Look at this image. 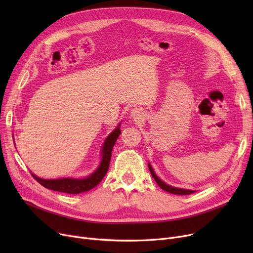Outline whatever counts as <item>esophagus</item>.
Here are the masks:
<instances>
[{"instance_id":"34e87169","label":"esophagus","mask_w":253,"mask_h":253,"mask_svg":"<svg viewBox=\"0 0 253 253\" xmlns=\"http://www.w3.org/2000/svg\"><path fill=\"white\" fill-rule=\"evenodd\" d=\"M131 117L133 118L135 121H139L143 118V112L140 109H134L131 112Z\"/></svg>"}]
</instances>
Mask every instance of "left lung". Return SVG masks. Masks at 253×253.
Masks as SVG:
<instances>
[{
	"mask_svg": "<svg viewBox=\"0 0 253 253\" xmlns=\"http://www.w3.org/2000/svg\"><path fill=\"white\" fill-rule=\"evenodd\" d=\"M149 169L151 171V174L152 176L154 177V179L156 180V182L158 183L159 187H160L162 190L170 193V194H174V195H190V194H193L195 193V191H191V190H184V189H178V188H173V187H170V185L166 184L165 182H163L160 178H159L156 174L155 172L152 168V166L149 164Z\"/></svg>",
	"mask_w": 253,
	"mask_h": 253,
	"instance_id": "8db88e82",
	"label": "left lung"
}]
</instances>
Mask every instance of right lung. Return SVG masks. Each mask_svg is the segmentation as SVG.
Segmentation results:
<instances>
[{"label":"right lung","instance_id":"obj_1","mask_svg":"<svg viewBox=\"0 0 253 253\" xmlns=\"http://www.w3.org/2000/svg\"><path fill=\"white\" fill-rule=\"evenodd\" d=\"M121 134V129L119 126L112 132L108 136L106 140L103 143L102 148V160L94 173H92L90 176L83 178V179H75V178H60V179H42L36 176L35 174L31 173L32 176L43 187L46 189L57 191L66 194H80L87 191H90L101 181L103 176L106 174L109 170L110 162H111V156L114 145L117 141V138Z\"/></svg>","mask_w":253,"mask_h":253}]
</instances>
